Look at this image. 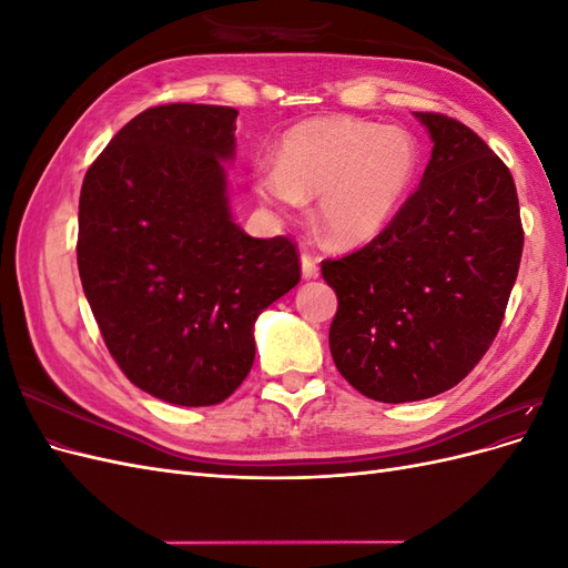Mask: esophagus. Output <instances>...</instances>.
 <instances>
[{"label":"esophagus","mask_w":568,"mask_h":568,"mask_svg":"<svg viewBox=\"0 0 568 568\" xmlns=\"http://www.w3.org/2000/svg\"><path fill=\"white\" fill-rule=\"evenodd\" d=\"M301 272H303V280H315L317 277V261L313 255H307V253L301 255Z\"/></svg>","instance_id":"1"}]
</instances>
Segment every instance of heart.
I'll use <instances>...</instances> for the list:
<instances>
[{"label":"heart","mask_w":568,"mask_h":568,"mask_svg":"<svg viewBox=\"0 0 568 568\" xmlns=\"http://www.w3.org/2000/svg\"><path fill=\"white\" fill-rule=\"evenodd\" d=\"M419 144L398 125L329 115L291 128L277 163L253 168L255 196L280 213L317 200V227L334 246H359L398 215L419 173Z\"/></svg>","instance_id":"1"}]
</instances>
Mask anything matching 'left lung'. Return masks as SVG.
Instances as JSON below:
<instances>
[{"instance_id":"obj_1","label":"left lung","mask_w":568,"mask_h":568,"mask_svg":"<svg viewBox=\"0 0 568 568\" xmlns=\"http://www.w3.org/2000/svg\"><path fill=\"white\" fill-rule=\"evenodd\" d=\"M432 136L424 178L367 246L324 261L338 311L329 348L353 388L415 403L457 386L500 329L524 251L507 165L440 113H415Z\"/></svg>"}]
</instances>
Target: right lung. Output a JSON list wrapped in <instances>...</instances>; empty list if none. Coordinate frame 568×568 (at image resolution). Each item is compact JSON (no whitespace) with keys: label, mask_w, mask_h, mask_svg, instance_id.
<instances>
[{"label":"right lung","mask_w":568,"mask_h":568,"mask_svg":"<svg viewBox=\"0 0 568 568\" xmlns=\"http://www.w3.org/2000/svg\"><path fill=\"white\" fill-rule=\"evenodd\" d=\"M232 106L132 118L82 182L78 270L111 355L170 405H217L253 367L257 315L301 280L286 236L234 222Z\"/></svg>","instance_id":"obj_1"}]
</instances>
